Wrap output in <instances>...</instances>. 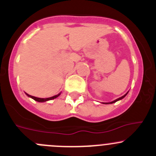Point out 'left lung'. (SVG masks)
I'll return each mask as SVG.
<instances>
[{
  "label": "left lung",
  "mask_w": 156,
  "mask_h": 156,
  "mask_svg": "<svg viewBox=\"0 0 156 156\" xmlns=\"http://www.w3.org/2000/svg\"><path fill=\"white\" fill-rule=\"evenodd\" d=\"M128 94V92L126 94H124L123 95V96H122L121 98H117V99L116 100H115V101H112V102H110V103H104V104H113V103H115V102H116V101H120V100H121V99H123V98H125V96H126V94Z\"/></svg>",
  "instance_id": "8db88e82"
}]
</instances>
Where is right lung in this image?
<instances>
[{
	"label": "right lung",
	"instance_id": "right-lung-1",
	"mask_svg": "<svg viewBox=\"0 0 156 156\" xmlns=\"http://www.w3.org/2000/svg\"><path fill=\"white\" fill-rule=\"evenodd\" d=\"M26 94H27L28 97H30V98H33V99L35 100V101H38V102H45V101H50V100L55 99V98H56L57 97L59 96L60 94H57V95H55V96H53V97H51V98H36V97L31 96V95L28 94H27V93H26Z\"/></svg>",
	"mask_w": 156,
	"mask_h": 156
}]
</instances>
